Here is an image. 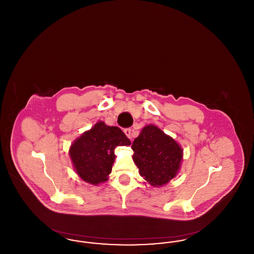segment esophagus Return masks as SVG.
Instances as JSON below:
<instances>
[{"label":"esophagus","mask_w":254,"mask_h":254,"mask_svg":"<svg viewBox=\"0 0 254 254\" xmlns=\"http://www.w3.org/2000/svg\"><path fill=\"white\" fill-rule=\"evenodd\" d=\"M124 132L127 136V138H129V139L132 138V130H131L130 128H126V129L124 130Z\"/></svg>","instance_id":"obj_1"}]
</instances>
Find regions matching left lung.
<instances>
[{
	"mask_svg": "<svg viewBox=\"0 0 254 254\" xmlns=\"http://www.w3.org/2000/svg\"><path fill=\"white\" fill-rule=\"evenodd\" d=\"M139 174L152 187H162L177 176L183 149L172 137L154 125L143 127L131 145Z\"/></svg>",
	"mask_w": 254,
	"mask_h": 254,
	"instance_id": "8db88e82",
	"label": "left lung"
}]
</instances>
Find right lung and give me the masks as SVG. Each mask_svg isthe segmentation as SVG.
<instances>
[{
	"instance_id": "obj_1",
	"label": "right lung",
	"mask_w": 254,
	"mask_h": 254,
	"mask_svg": "<svg viewBox=\"0 0 254 254\" xmlns=\"http://www.w3.org/2000/svg\"><path fill=\"white\" fill-rule=\"evenodd\" d=\"M129 145V139L118 127H109L99 121L73 142L69 156L79 177L97 186L109 180L115 161L114 149L119 145Z\"/></svg>"
}]
</instances>
